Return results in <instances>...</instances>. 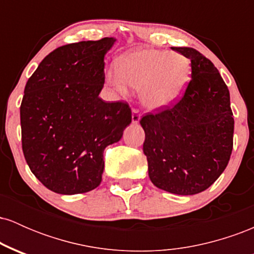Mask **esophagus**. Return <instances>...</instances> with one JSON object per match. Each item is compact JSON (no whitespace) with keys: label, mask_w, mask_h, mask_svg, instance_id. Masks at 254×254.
<instances>
[{"label":"esophagus","mask_w":254,"mask_h":254,"mask_svg":"<svg viewBox=\"0 0 254 254\" xmlns=\"http://www.w3.org/2000/svg\"><path fill=\"white\" fill-rule=\"evenodd\" d=\"M139 119H141V115H139L138 111L133 109L132 110V123L133 124H137L139 122Z\"/></svg>","instance_id":"34e87169"}]
</instances>
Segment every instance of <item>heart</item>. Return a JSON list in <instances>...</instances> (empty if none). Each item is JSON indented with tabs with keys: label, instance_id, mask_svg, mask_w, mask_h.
<instances>
[{
	"label": "heart",
	"instance_id": "obj_1",
	"mask_svg": "<svg viewBox=\"0 0 254 254\" xmlns=\"http://www.w3.org/2000/svg\"><path fill=\"white\" fill-rule=\"evenodd\" d=\"M191 76L189 58L178 52L139 49L127 52L119 65L110 66L106 78L122 94L127 84L139 89L142 104L149 110H164L177 103Z\"/></svg>",
	"mask_w": 254,
	"mask_h": 254
}]
</instances>
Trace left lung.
I'll return each mask as SVG.
<instances>
[{
  "mask_svg": "<svg viewBox=\"0 0 254 254\" xmlns=\"http://www.w3.org/2000/svg\"><path fill=\"white\" fill-rule=\"evenodd\" d=\"M191 61L183 98L139 121L145 133L151 183L174 194L199 193L226 170L233 150L234 118L228 87L216 66L192 48H172Z\"/></svg>",
  "mask_w": 254,
  "mask_h": 254,
  "instance_id": "left-lung-1",
  "label": "left lung"
}]
</instances>
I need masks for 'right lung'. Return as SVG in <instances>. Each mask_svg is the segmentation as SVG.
I'll return each mask as SVG.
<instances>
[{"mask_svg": "<svg viewBox=\"0 0 254 254\" xmlns=\"http://www.w3.org/2000/svg\"><path fill=\"white\" fill-rule=\"evenodd\" d=\"M116 38L78 42L49 54L28 78L20 107L22 151L49 190L84 193L100 185L104 150L123 136L131 110L99 98Z\"/></svg>", "mask_w": 254, "mask_h": 254, "instance_id": "right-lung-1", "label": "right lung"}]
</instances>
